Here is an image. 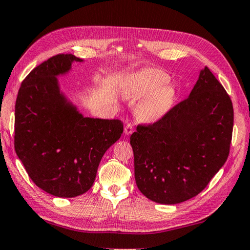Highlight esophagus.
I'll return each instance as SVG.
<instances>
[{"mask_svg": "<svg viewBox=\"0 0 250 250\" xmlns=\"http://www.w3.org/2000/svg\"><path fill=\"white\" fill-rule=\"evenodd\" d=\"M134 131V126H133V125H131V124H128L126 125L125 126V133L126 134V135H129V134H131Z\"/></svg>", "mask_w": 250, "mask_h": 250, "instance_id": "1", "label": "esophagus"}]
</instances>
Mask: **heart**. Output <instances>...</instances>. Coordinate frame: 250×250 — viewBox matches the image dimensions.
<instances>
[{
    "label": "heart",
    "instance_id": "b5f03b06",
    "mask_svg": "<svg viewBox=\"0 0 250 250\" xmlns=\"http://www.w3.org/2000/svg\"><path fill=\"white\" fill-rule=\"evenodd\" d=\"M169 78L157 69H145L135 74L126 85L125 93L131 98L146 96L140 105L139 113L144 120L154 121L168 111L175 101V88L167 84Z\"/></svg>",
    "mask_w": 250,
    "mask_h": 250
}]
</instances>
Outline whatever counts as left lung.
I'll list each match as a JSON object with an SVG mask.
<instances>
[{
    "instance_id": "obj_1",
    "label": "left lung",
    "mask_w": 250,
    "mask_h": 250,
    "mask_svg": "<svg viewBox=\"0 0 250 250\" xmlns=\"http://www.w3.org/2000/svg\"><path fill=\"white\" fill-rule=\"evenodd\" d=\"M233 125L230 97L206 66L189 97L130 137L140 191L162 204L196 197L228 160Z\"/></svg>"
}]
</instances>
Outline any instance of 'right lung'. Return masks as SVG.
Wrapping results in <instances>:
<instances>
[{
  "instance_id": "add662e5",
  "label": "right lung",
  "mask_w": 250,
  "mask_h": 250,
  "mask_svg": "<svg viewBox=\"0 0 250 250\" xmlns=\"http://www.w3.org/2000/svg\"><path fill=\"white\" fill-rule=\"evenodd\" d=\"M73 54H57L26 76L15 104L14 146L34 184L60 198L92 187L104 154L119 140L118 119L82 116L60 93L56 76L71 69Z\"/></svg>"
}]
</instances>
